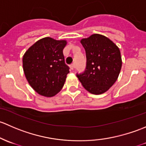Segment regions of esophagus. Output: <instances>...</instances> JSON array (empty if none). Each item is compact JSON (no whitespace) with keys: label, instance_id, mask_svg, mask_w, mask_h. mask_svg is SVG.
<instances>
[{"label":"esophagus","instance_id":"1","mask_svg":"<svg viewBox=\"0 0 146 146\" xmlns=\"http://www.w3.org/2000/svg\"><path fill=\"white\" fill-rule=\"evenodd\" d=\"M74 67H75L74 64H70V68H71L72 70H74Z\"/></svg>","mask_w":146,"mask_h":146}]
</instances>
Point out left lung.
Segmentation results:
<instances>
[{
    "label": "left lung",
    "mask_w": 146,
    "mask_h": 146,
    "mask_svg": "<svg viewBox=\"0 0 146 146\" xmlns=\"http://www.w3.org/2000/svg\"><path fill=\"white\" fill-rule=\"evenodd\" d=\"M86 51V66L76 76L86 90L99 95L106 92L117 79L121 68L119 49L105 36L93 34L81 40Z\"/></svg>",
    "instance_id": "1"
}]
</instances>
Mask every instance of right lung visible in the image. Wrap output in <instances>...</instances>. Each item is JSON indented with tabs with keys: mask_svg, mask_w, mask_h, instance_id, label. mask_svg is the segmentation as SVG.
<instances>
[{
	"mask_svg": "<svg viewBox=\"0 0 146 146\" xmlns=\"http://www.w3.org/2000/svg\"><path fill=\"white\" fill-rule=\"evenodd\" d=\"M66 40L46 37L36 42L23 56L25 76L31 87L41 96L51 97L64 86L70 67L64 62Z\"/></svg>",
	"mask_w": 146,
	"mask_h": 146,
	"instance_id": "right-lung-1",
	"label": "right lung"
}]
</instances>
